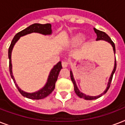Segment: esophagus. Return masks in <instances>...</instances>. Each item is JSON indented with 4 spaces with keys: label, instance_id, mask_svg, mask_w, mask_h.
Wrapping results in <instances>:
<instances>
[{
    "label": "esophagus",
    "instance_id": "34e87169",
    "mask_svg": "<svg viewBox=\"0 0 125 125\" xmlns=\"http://www.w3.org/2000/svg\"><path fill=\"white\" fill-rule=\"evenodd\" d=\"M68 62L67 61H64L62 62V66L63 68H66L68 66Z\"/></svg>",
    "mask_w": 125,
    "mask_h": 125
}]
</instances>
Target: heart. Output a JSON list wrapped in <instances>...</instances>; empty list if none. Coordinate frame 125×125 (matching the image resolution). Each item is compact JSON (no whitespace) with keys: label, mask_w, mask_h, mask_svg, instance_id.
Segmentation results:
<instances>
[{"label":"heart","mask_w":125,"mask_h":125,"mask_svg":"<svg viewBox=\"0 0 125 125\" xmlns=\"http://www.w3.org/2000/svg\"><path fill=\"white\" fill-rule=\"evenodd\" d=\"M82 40H83V36H82V35H76L74 36L70 40V42H71V43H78L82 41Z\"/></svg>","instance_id":"b5f03b06"}]
</instances>
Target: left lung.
Segmentation results:
<instances>
[{
    "label": "left lung",
    "mask_w": 125,
    "mask_h": 125,
    "mask_svg": "<svg viewBox=\"0 0 125 125\" xmlns=\"http://www.w3.org/2000/svg\"><path fill=\"white\" fill-rule=\"evenodd\" d=\"M94 32H95L96 34V35H97V38H96V40H105V41L108 42L109 43H110L111 44H112V47H113V49H114V53L115 54V44H114V42L112 41V40H111V38H110V36H108L107 34L105 33L104 32L101 31H99V30L96 29L95 28H94ZM116 66H117V63H116V59H115V66H114V70H113V72H112V74H111V76H110V80H109V82H108V87H107L106 89L104 91V92L103 93L101 94L100 95L97 96H91L86 95V94H85L81 93V92L79 91V89H78V87H77V85H76V82H75V80H74V79H73L72 72V71H70V78H71L72 82V83H73V84L74 91H75V93H76V94H77V95H78L79 97L82 98H83V99H85V100H89L96 99V98H98L102 96L103 94H104L105 93H106V92L108 91V90L109 89V88H110V85H111V83H112V78H113V76H114V73L116 70Z\"/></svg>",
    "instance_id": "obj_1"
}]
</instances>
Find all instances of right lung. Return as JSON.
Segmentation results:
<instances>
[{
	"mask_svg": "<svg viewBox=\"0 0 125 125\" xmlns=\"http://www.w3.org/2000/svg\"><path fill=\"white\" fill-rule=\"evenodd\" d=\"M52 25L49 23L47 24H39V23H34L32 24L25 29L19 32L15 35L13 37V40L11 42V44L10 45L9 49H8V58H9V70L10 73L11 75V78L13 79V82L15 83L16 87L19 91V92L22 94V96L25 97L30 98L32 100H40L42 99L43 98L46 97L51 94L52 91H53L55 87V83L57 80L58 76L60 70L62 69L61 62H59L55 66H54L53 69L51 70L50 73H49V77L47 82L45 84V85L43 87L42 89L39 90L38 91L32 93H28L26 92L23 91L18 87L17 83H15V79L13 78L12 72H11V51L13 49V45H15V42L19 39V38L23 36H25L27 34L32 33V32H38V33L42 34H52Z\"/></svg>",
	"mask_w": 125,
	"mask_h": 125,
	"instance_id": "1",
	"label": "right lung"
}]
</instances>
